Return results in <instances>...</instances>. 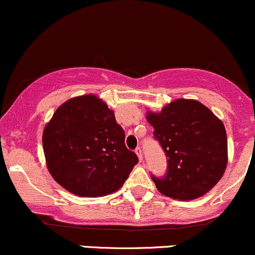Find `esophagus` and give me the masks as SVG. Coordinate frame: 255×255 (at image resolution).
Listing matches in <instances>:
<instances>
[{
	"instance_id": "1",
	"label": "esophagus",
	"mask_w": 255,
	"mask_h": 255,
	"mask_svg": "<svg viewBox=\"0 0 255 255\" xmlns=\"http://www.w3.org/2000/svg\"><path fill=\"white\" fill-rule=\"evenodd\" d=\"M135 153L137 154V157H139V160H140V162H141L142 158H144V157H142V150H141V148H140V147H136V148H135Z\"/></svg>"
}]
</instances>
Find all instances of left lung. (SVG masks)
Instances as JSON below:
<instances>
[{"label":"left lung","instance_id":"1","mask_svg":"<svg viewBox=\"0 0 255 255\" xmlns=\"http://www.w3.org/2000/svg\"><path fill=\"white\" fill-rule=\"evenodd\" d=\"M147 121L168 164L162 177L151 175L162 194L192 200L221 180L228 162L227 133L209 108L193 99H176L159 114L148 113Z\"/></svg>","mask_w":255,"mask_h":255}]
</instances>
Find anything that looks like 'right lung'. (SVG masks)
Here are the masks:
<instances>
[{
  "label": "right lung",
  "instance_id": "obj_1",
  "mask_svg": "<svg viewBox=\"0 0 255 255\" xmlns=\"http://www.w3.org/2000/svg\"><path fill=\"white\" fill-rule=\"evenodd\" d=\"M43 148L51 176L79 197L116 192L139 162L114 111L93 95L69 99L55 111Z\"/></svg>",
  "mask_w": 255,
  "mask_h": 255
}]
</instances>
